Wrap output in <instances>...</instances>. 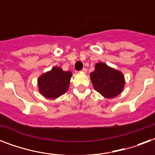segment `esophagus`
<instances>
[{"label": "esophagus", "mask_w": 155, "mask_h": 155, "mask_svg": "<svg viewBox=\"0 0 155 155\" xmlns=\"http://www.w3.org/2000/svg\"><path fill=\"white\" fill-rule=\"evenodd\" d=\"M80 72H82V73H86V72H87V69H86V68H83L82 70L80 71Z\"/></svg>", "instance_id": "34e87169"}]
</instances>
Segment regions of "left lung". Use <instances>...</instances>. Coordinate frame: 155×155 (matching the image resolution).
Instances as JSON below:
<instances>
[{
    "label": "left lung",
    "instance_id": "obj_1",
    "mask_svg": "<svg viewBox=\"0 0 155 155\" xmlns=\"http://www.w3.org/2000/svg\"><path fill=\"white\" fill-rule=\"evenodd\" d=\"M90 77L95 90L106 98L117 97L125 86L122 73L109 68L105 63H97Z\"/></svg>",
    "mask_w": 155,
    "mask_h": 155
}]
</instances>
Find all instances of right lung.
<instances>
[{
  "label": "right lung",
  "mask_w": 155,
  "mask_h": 155,
  "mask_svg": "<svg viewBox=\"0 0 155 155\" xmlns=\"http://www.w3.org/2000/svg\"><path fill=\"white\" fill-rule=\"evenodd\" d=\"M71 77V71H64L60 68L54 67L38 78L40 93L49 99L60 97L68 90Z\"/></svg>",
  "instance_id": "add662e5"
}]
</instances>
